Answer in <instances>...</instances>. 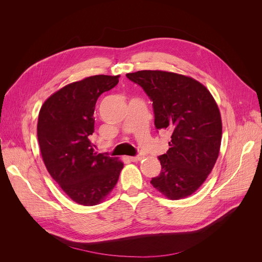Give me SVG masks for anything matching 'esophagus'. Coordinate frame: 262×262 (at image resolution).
<instances>
[{
  "label": "esophagus",
  "instance_id": "esophagus-1",
  "mask_svg": "<svg viewBox=\"0 0 262 262\" xmlns=\"http://www.w3.org/2000/svg\"><path fill=\"white\" fill-rule=\"evenodd\" d=\"M143 157L141 155H138V156H132L130 157V160L134 161V162H137V161H140Z\"/></svg>",
  "mask_w": 262,
  "mask_h": 262
}]
</instances>
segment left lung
<instances>
[{"instance_id": "left-lung-1", "label": "left lung", "mask_w": 262, "mask_h": 262, "mask_svg": "<svg viewBox=\"0 0 262 262\" xmlns=\"http://www.w3.org/2000/svg\"><path fill=\"white\" fill-rule=\"evenodd\" d=\"M153 102L156 129L172 133L170 148L158 158L161 172L150 184L170 200L191 195L217 159L222 121L209 90L198 80L172 72L143 70L126 74Z\"/></svg>"}]
</instances>
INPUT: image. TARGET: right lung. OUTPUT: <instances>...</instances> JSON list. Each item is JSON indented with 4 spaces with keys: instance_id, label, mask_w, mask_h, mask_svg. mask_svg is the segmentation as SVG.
Instances as JSON below:
<instances>
[{
    "instance_id": "obj_1",
    "label": "right lung",
    "mask_w": 262,
    "mask_h": 262,
    "mask_svg": "<svg viewBox=\"0 0 262 262\" xmlns=\"http://www.w3.org/2000/svg\"><path fill=\"white\" fill-rule=\"evenodd\" d=\"M119 75H94L52 94L40 109L37 136L48 172L79 205L102 202L115 188L123 162L95 153L94 108L99 96L113 89Z\"/></svg>"
}]
</instances>
